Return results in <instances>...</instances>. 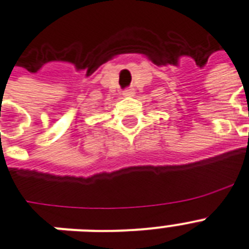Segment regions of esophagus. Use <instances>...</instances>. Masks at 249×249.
Returning <instances> with one entry per match:
<instances>
[{"instance_id": "esophagus-1", "label": "esophagus", "mask_w": 249, "mask_h": 249, "mask_svg": "<svg viewBox=\"0 0 249 249\" xmlns=\"http://www.w3.org/2000/svg\"><path fill=\"white\" fill-rule=\"evenodd\" d=\"M134 93L135 91L132 90V89H126V90L123 91V95H124V96H132Z\"/></svg>"}]
</instances>
